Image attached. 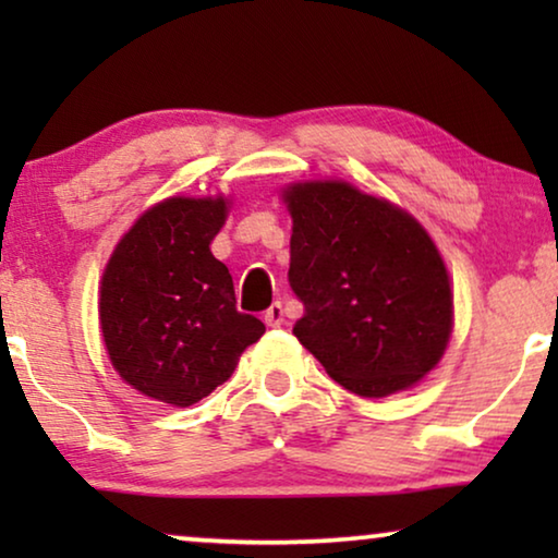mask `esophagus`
I'll list each match as a JSON object with an SVG mask.
<instances>
[{"mask_svg": "<svg viewBox=\"0 0 558 558\" xmlns=\"http://www.w3.org/2000/svg\"><path fill=\"white\" fill-rule=\"evenodd\" d=\"M264 323L269 327H279L284 323V307H281V302H274L271 307L264 312Z\"/></svg>", "mask_w": 558, "mask_h": 558, "instance_id": "34e87169", "label": "esophagus"}]
</instances>
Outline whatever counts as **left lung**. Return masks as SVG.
<instances>
[{
    "instance_id": "left-lung-1",
    "label": "left lung",
    "mask_w": 558,
    "mask_h": 558,
    "mask_svg": "<svg viewBox=\"0 0 558 558\" xmlns=\"http://www.w3.org/2000/svg\"><path fill=\"white\" fill-rule=\"evenodd\" d=\"M284 201L296 340L365 399L422 380L452 332V289L424 228L348 182H300Z\"/></svg>"
}]
</instances>
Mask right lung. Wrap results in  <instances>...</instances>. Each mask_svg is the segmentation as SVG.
<instances>
[{"label": "right lung", "instance_id": "1", "mask_svg": "<svg viewBox=\"0 0 558 558\" xmlns=\"http://www.w3.org/2000/svg\"><path fill=\"white\" fill-rule=\"evenodd\" d=\"M223 197H170L136 220L101 279V332L119 376L149 399L193 407L231 378L264 323L235 310L228 266L210 254Z\"/></svg>", "mask_w": 558, "mask_h": 558}]
</instances>
